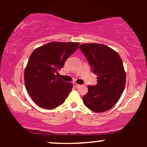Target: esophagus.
<instances>
[{"label": "esophagus", "mask_w": 147, "mask_h": 147, "mask_svg": "<svg viewBox=\"0 0 147 147\" xmlns=\"http://www.w3.org/2000/svg\"><path fill=\"white\" fill-rule=\"evenodd\" d=\"M73 86H74V87H75V88H77V87H78V86H80L79 84H76V83H74L73 84Z\"/></svg>", "instance_id": "34e87169"}]
</instances>
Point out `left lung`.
<instances>
[{
  "instance_id": "left-lung-1",
  "label": "left lung",
  "mask_w": 147,
  "mask_h": 147,
  "mask_svg": "<svg viewBox=\"0 0 147 147\" xmlns=\"http://www.w3.org/2000/svg\"><path fill=\"white\" fill-rule=\"evenodd\" d=\"M80 49L98 80L96 86H88V93L83 97L84 105L95 112L107 111L118 101L125 88L126 73L121 57L103 44L84 43Z\"/></svg>"
}]
</instances>
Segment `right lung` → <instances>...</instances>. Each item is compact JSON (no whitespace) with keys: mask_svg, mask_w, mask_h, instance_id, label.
<instances>
[{"mask_svg":"<svg viewBox=\"0 0 147 147\" xmlns=\"http://www.w3.org/2000/svg\"><path fill=\"white\" fill-rule=\"evenodd\" d=\"M79 45L76 42H50L35 49L30 55L24 74L25 84L39 107L53 109L65 102L73 85L55 74Z\"/></svg>","mask_w":147,"mask_h":147,"instance_id":"obj_1","label":"right lung"}]
</instances>
